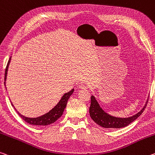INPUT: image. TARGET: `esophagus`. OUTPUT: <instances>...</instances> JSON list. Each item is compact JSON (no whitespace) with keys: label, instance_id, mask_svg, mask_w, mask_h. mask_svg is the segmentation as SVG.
<instances>
[{"label":"esophagus","instance_id":"1","mask_svg":"<svg viewBox=\"0 0 155 155\" xmlns=\"http://www.w3.org/2000/svg\"><path fill=\"white\" fill-rule=\"evenodd\" d=\"M78 87H79L80 89H87V88L86 85H83V84H81V85H78Z\"/></svg>","mask_w":155,"mask_h":155}]
</instances>
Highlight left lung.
<instances>
[{
	"mask_svg": "<svg viewBox=\"0 0 155 155\" xmlns=\"http://www.w3.org/2000/svg\"><path fill=\"white\" fill-rule=\"evenodd\" d=\"M147 103H148V101H146V104L143 108L141 110V111L137 114L127 118H119L111 116L105 112L100 107L99 103L96 100L95 97L92 95L91 105L89 110L90 115L96 124L103 127H105V128H121V127L127 126L129 124H130L143 113L146 107Z\"/></svg>",
	"mask_w": 155,
	"mask_h": 155,
	"instance_id": "left-lung-1",
	"label": "left lung"
}]
</instances>
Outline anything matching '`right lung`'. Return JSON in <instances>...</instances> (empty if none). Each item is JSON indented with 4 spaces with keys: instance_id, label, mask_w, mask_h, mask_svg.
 Wrapping results in <instances>:
<instances>
[{
    "instance_id": "right-lung-1",
    "label": "right lung",
    "mask_w": 155,
    "mask_h": 155,
    "mask_svg": "<svg viewBox=\"0 0 155 155\" xmlns=\"http://www.w3.org/2000/svg\"><path fill=\"white\" fill-rule=\"evenodd\" d=\"M10 61L11 57L9 58V60L8 61V63H7V67L5 69V81H6L7 79V70H8V67L9 63H10ZM73 92L74 89L71 90L70 92H68V93H65V94H64V95L63 96L62 98H61L59 102L58 103L57 105H56L54 108L51 109L50 112L46 113V114L36 118H29L25 117L17 111L15 107H14L15 108L16 112L18 113L19 116H20L25 121L28 123V124L31 125H35V126H48V125H50L53 124V123H54L56 120L59 119V118L62 116L63 111H64L66 105H67V103L69 98H70V96L72 94ZM12 106H14L13 104H12Z\"/></svg>"
}]
</instances>
